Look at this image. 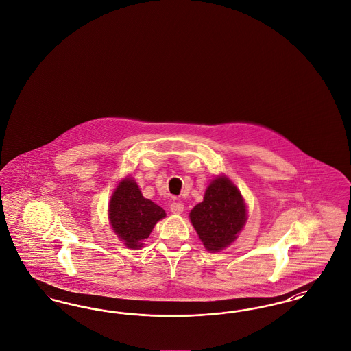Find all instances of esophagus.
Returning a JSON list of instances; mask_svg holds the SVG:
<instances>
[{"mask_svg":"<svg viewBox=\"0 0 351 351\" xmlns=\"http://www.w3.org/2000/svg\"><path fill=\"white\" fill-rule=\"evenodd\" d=\"M184 210V205L182 202H172L171 204V212L173 215H182Z\"/></svg>","mask_w":351,"mask_h":351,"instance_id":"34e87169","label":"esophagus"}]
</instances>
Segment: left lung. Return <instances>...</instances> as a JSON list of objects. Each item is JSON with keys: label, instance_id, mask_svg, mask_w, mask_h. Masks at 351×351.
I'll list each match as a JSON object with an SVG mask.
<instances>
[{"label": "left lung", "instance_id": "obj_1", "mask_svg": "<svg viewBox=\"0 0 351 351\" xmlns=\"http://www.w3.org/2000/svg\"><path fill=\"white\" fill-rule=\"evenodd\" d=\"M191 222L208 251H219L237 239L247 219L246 204L226 176H217L208 185L204 200L189 213Z\"/></svg>", "mask_w": 351, "mask_h": 351}]
</instances>
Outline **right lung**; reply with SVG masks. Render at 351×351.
I'll return each mask as SVG.
<instances>
[{"label":"right lung","mask_w":351,"mask_h":351,"mask_svg":"<svg viewBox=\"0 0 351 351\" xmlns=\"http://www.w3.org/2000/svg\"><path fill=\"white\" fill-rule=\"evenodd\" d=\"M109 221L118 238L129 249H141L158 221L166 217L163 208L145 199L132 178L118 184L109 202Z\"/></svg>","instance_id":"add662e5"}]
</instances>
